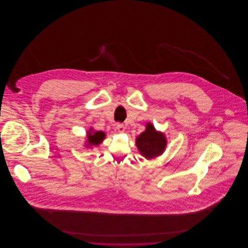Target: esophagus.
<instances>
[{
  "label": "esophagus",
  "instance_id": "34e87169",
  "mask_svg": "<svg viewBox=\"0 0 248 248\" xmlns=\"http://www.w3.org/2000/svg\"><path fill=\"white\" fill-rule=\"evenodd\" d=\"M116 129H117L119 133H124V125L123 124H117Z\"/></svg>",
  "mask_w": 248,
  "mask_h": 248
}]
</instances>
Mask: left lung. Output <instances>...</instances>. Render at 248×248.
I'll return each mask as SVG.
<instances>
[{"mask_svg": "<svg viewBox=\"0 0 248 248\" xmlns=\"http://www.w3.org/2000/svg\"><path fill=\"white\" fill-rule=\"evenodd\" d=\"M165 134L156 131L151 123L146 124V130L136 140L138 150L146 159L151 160L165 152L166 147Z\"/></svg>", "mask_w": 248, "mask_h": 248, "instance_id": "left-lung-1", "label": "left lung"}]
</instances>
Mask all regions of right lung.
Wrapping results in <instances>:
<instances>
[{"label":"right lung","instance_id":"right-lung-1","mask_svg":"<svg viewBox=\"0 0 248 248\" xmlns=\"http://www.w3.org/2000/svg\"><path fill=\"white\" fill-rule=\"evenodd\" d=\"M106 135L103 131H93L90 128L87 131V146H97L105 139Z\"/></svg>","mask_w":248,"mask_h":248}]
</instances>
